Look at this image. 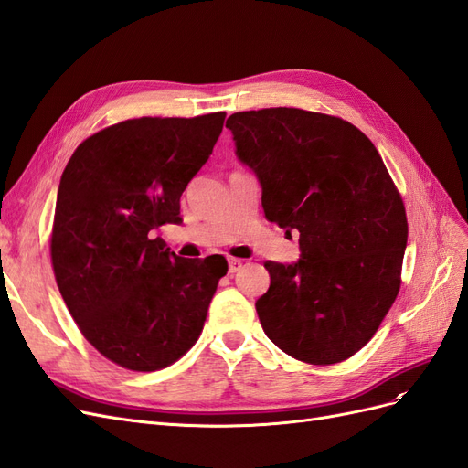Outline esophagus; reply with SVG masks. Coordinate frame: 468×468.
I'll list each match as a JSON object with an SVG mask.
<instances>
[{
  "instance_id": "1",
  "label": "esophagus",
  "mask_w": 468,
  "mask_h": 468,
  "mask_svg": "<svg viewBox=\"0 0 468 468\" xmlns=\"http://www.w3.org/2000/svg\"><path fill=\"white\" fill-rule=\"evenodd\" d=\"M239 269H242V260H236V258L229 260V273H236Z\"/></svg>"
}]
</instances>
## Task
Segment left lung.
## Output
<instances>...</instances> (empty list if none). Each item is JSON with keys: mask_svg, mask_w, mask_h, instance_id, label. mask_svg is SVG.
Instances as JSON below:
<instances>
[{"mask_svg": "<svg viewBox=\"0 0 468 468\" xmlns=\"http://www.w3.org/2000/svg\"><path fill=\"white\" fill-rule=\"evenodd\" d=\"M226 129L265 218L301 234L299 261H265L263 332L310 365L349 359L400 291L408 220L380 154L351 122L292 107L234 112Z\"/></svg>", "mask_w": 468, "mask_h": 468, "instance_id": "obj_1", "label": "left lung"}]
</instances>
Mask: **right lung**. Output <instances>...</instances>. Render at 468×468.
<instances>
[{
  "mask_svg": "<svg viewBox=\"0 0 468 468\" xmlns=\"http://www.w3.org/2000/svg\"><path fill=\"white\" fill-rule=\"evenodd\" d=\"M226 112L143 117L95 133L69 158L56 197V285L83 337L131 371H158L195 346L222 256L186 260L154 236L179 224V199L205 165Z\"/></svg>",
  "mask_w": 468,
  "mask_h": 468,
  "instance_id": "add662e5",
  "label": "right lung"
}]
</instances>
